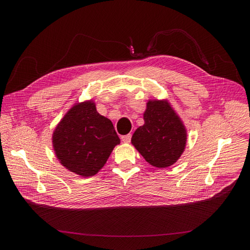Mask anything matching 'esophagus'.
Here are the masks:
<instances>
[{"instance_id":"34e87169","label":"esophagus","mask_w":250,"mask_h":250,"mask_svg":"<svg viewBox=\"0 0 250 250\" xmlns=\"http://www.w3.org/2000/svg\"><path fill=\"white\" fill-rule=\"evenodd\" d=\"M121 140H122L123 143H130V140H131V134H126V135H123L122 138H121Z\"/></svg>"}]
</instances>
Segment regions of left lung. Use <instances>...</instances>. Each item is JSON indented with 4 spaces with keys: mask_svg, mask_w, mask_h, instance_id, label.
I'll use <instances>...</instances> for the list:
<instances>
[{
    "mask_svg": "<svg viewBox=\"0 0 250 250\" xmlns=\"http://www.w3.org/2000/svg\"><path fill=\"white\" fill-rule=\"evenodd\" d=\"M144 125L134 131L131 144L155 168H168L185 152L187 128L168 99H150L143 113Z\"/></svg>",
    "mask_w": 250,
    "mask_h": 250,
    "instance_id": "8db88e82",
    "label": "left lung"
}]
</instances>
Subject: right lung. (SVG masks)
<instances>
[{"label":"right lung","instance_id":"add662e5","mask_svg":"<svg viewBox=\"0 0 250 250\" xmlns=\"http://www.w3.org/2000/svg\"><path fill=\"white\" fill-rule=\"evenodd\" d=\"M120 142L111 121L97 111L93 99L75 103L52 133L59 163L82 177L96 175Z\"/></svg>","mask_w":250,"mask_h":250}]
</instances>
